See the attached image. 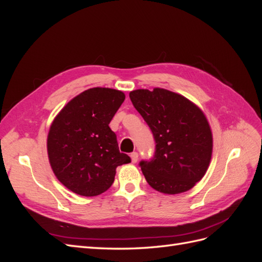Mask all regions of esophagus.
Segmentation results:
<instances>
[{"label":"esophagus","instance_id":"obj_1","mask_svg":"<svg viewBox=\"0 0 262 262\" xmlns=\"http://www.w3.org/2000/svg\"><path fill=\"white\" fill-rule=\"evenodd\" d=\"M130 157H131L132 163H137L138 162V158H139V154L137 152H133V153H131Z\"/></svg>","mask_w":262,"mask_h":262}]
</instances>
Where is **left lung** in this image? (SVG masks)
Listing matches in <instances>:
<instances>
[{"label":"left lung","instance_id":"obj_1","mask_svg":"<svg viewBox=\"0 0 262 262\" xmlns=\"http://www.w3.org/2000/svg\"><path fill=\"white\" fill-rule=\"evenodd\" d=\"M130 99L156 143L153 158L140 162L148 185L167 194L188 191L207 172L212 156V132L203 112L164 89L132 91Z\"/></svg>","mask_w":262,"mask_h":262}]
</instances>
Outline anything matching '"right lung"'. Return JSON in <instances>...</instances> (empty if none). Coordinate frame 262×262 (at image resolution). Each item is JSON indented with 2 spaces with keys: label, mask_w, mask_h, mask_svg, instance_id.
I'll list each match as a JSON object with an SVG mask.
<instances>
[{
  "label": "right lung",
  "mask_w": 262,
  "mask_h": 262,
  "mask_svg": "<svg viewBox=\"0 0 262 262\" xmlns=\"http://www.w3.org/2000/svg\"><path fill=\"white\" fill-rule=\"evenodd\" d=\"M124 98L121 91L94 87L70 100L54 118L47 139L49 162L55 177L74 193L105 192L118 166L131 162L109 128Z\"/></svg>",
  "instance_id": "right-lung-1"
}]
</instances>
